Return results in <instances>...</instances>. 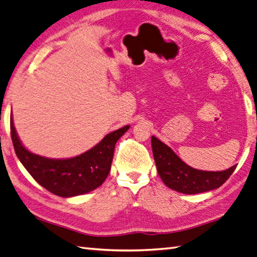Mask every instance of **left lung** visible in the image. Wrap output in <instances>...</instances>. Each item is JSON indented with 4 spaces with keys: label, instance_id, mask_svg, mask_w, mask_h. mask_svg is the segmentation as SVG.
I'll return each instance as SVG.
<instances>
[{
    "label": "left lung",
    "instance_id": "1",
    "mask_svg": "<svg viewBox=\"0 0 257 257\" xmlns=\"http://www.w3.org/2000/svg\"><path fill=\"white\" fill-rule=\"evenodd\" d=\"M152 147L160 178L167 187L183 194H199L216 189L227 180L236 165L222 172H204L186 165L167 145L153 136Z\"/></svg>",
    "mask_w": 257,
    "mask_h": 257
}]
</instances>
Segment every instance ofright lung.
Here are the masks:
<instances>
[{
  "label": "right lung",
  "mask_w": 257,
  "mask_h": 257,
  "mask_svg": "<svg viewBox=\"0 0 257 257\" xmlns=\"http://www.w3.org/2000/svg\"><path fill=\"white\" fill-rule=\"evenodd\" d=\"M128 129L129 125H124L108 134L97 146L77 157L50 159L23 147L11 117V138L20 162L35 182L61 197L82 195L102 185L111 168L114 145Z\"/></svg>",
  "instance_id": "obj_1"
}]
</instances>
